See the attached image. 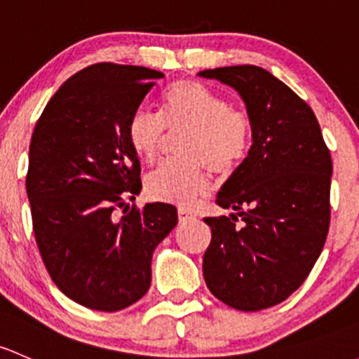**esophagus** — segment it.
Instances as JSON below:
<instances>
[{
    "instance_id": "obj_1",
    "label": "esophagus",
    "mask_w": 359,
    "mask_h": 359,
    "mask_svg": "<svg viewBox=\"0 0 359 359\" xmlns=\"http://www.w3.org/2000/svg\"><path fill=\"white\" fill-rule=\"evenodd\" d=\"M194 218H196V215L192 213V211L184 210V208L179 210V222H180V224H184V222H191V220H194Z\"/></svg>"
}]
</instances>
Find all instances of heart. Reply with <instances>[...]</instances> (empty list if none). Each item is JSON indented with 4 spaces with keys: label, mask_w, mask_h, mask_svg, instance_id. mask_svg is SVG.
<instances>
[{
    "label": "heart",
    "mask_w": 359,
    "mask_h": 359,
    "mask_svg": "<svg viewBox=\"0 0 359 359\" xmlns=\"http://www.w3.org/2000/svg\"><path fill=\"white\" fill-rule=\"evenodd\" d=\"M179 154L146 179L153 201L191 206L210 187V170L232 175L248 158L252 142L249 113L192 79L173 82L161 96V113L137 108L127 120V139L139 158L153 163L168 134H179Z\"/></svg>",
    "instance_id": "obj_1"
}]
</instances>
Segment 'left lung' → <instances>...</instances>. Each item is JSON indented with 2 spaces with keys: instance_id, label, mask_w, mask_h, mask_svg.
Wrapping results in <instances>:
<instances>
[{
  "instance_id": "obj_1",
  "label": "left lung",
  "mask_w": 359,
  "mask_h": 359,
  "mask_svg": "<svg viewBox=\"0 0 359 359\" xmlns=\"http://www.w3.org/2000/svg\"><path fill=\"white\" fill-rule=\"evenodd\" d=\"M199 75L236 89L252 122L248 158L217 198L237 215L205 218L211 243L203 273L222 303L258 311L299 289L322 252L330 227V151L306 101L270 72L236 65Z\"/></svg>"
}]
</instances>
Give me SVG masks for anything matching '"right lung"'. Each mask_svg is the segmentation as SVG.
Returning <instances> with one entry per match:
<instances>
[{
  "label": "right lung",
  "instance_id": "right-lung-1",
  "mask_svg": "<svg viewBox=\"0 0 359 359\" xmlns=\"http://www.w3.org/2000/svg\"><path fill=\"white\" fill-rule=\"evenodd\" d=\"M163 77L146 67H86L34 127L25 177L34 236L53 282L86 308L118 311L141 299L154 248L177 225L167 203L126 205L141 192L127 120Z\"/></svg>",
  "mask_w": 359,
  "mask_h": 359
}]
</instances>
